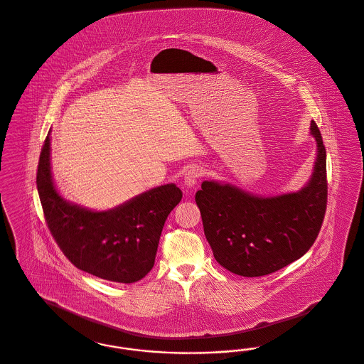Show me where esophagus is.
Returning a JSON list of instances; mask_svg holds the SVG:
<instances>
[{"label":"esophagus","mask_w":364,"mask_h":364,"mask_svg":"<svg viewBox=\"0 0 364 364\" xmlns=\"http://www.w3.org/2000/svg\"><path fill=\"white\" fill-rule=\"evenodd\" d=\"M201 176H203V169L201 168L196 166V165L191 166L188 171H187L186 176H184V181H183L184 187L187 189L193 188Z\"/></svg>","instance_id":"34e87169"}]
</instances>
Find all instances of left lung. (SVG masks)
I'll use <instances>...</instances> for the list:
<instances>
[{
	"mask_svg": "<svg viewBox=\"0 0 364 364\" xmlns=\"http://www.w3.org/2000/svg\"><path fill=\"white\" fill-rule=\"evenodd\" d=\"M311 136L317 146L314 172L296 192L259 196L228 183H201L195 200L204 235L215 259L228 272L266 276L312 247L326 215L328 191L326 148L314 121Z\"/></svg>",
	"mask_w": 364,
	"mask_h": 364,
	"instance_id": "1",
	"label": "left lung"
}]
</instances>
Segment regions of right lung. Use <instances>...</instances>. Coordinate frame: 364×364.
<instances>
[{"mask_svg":"<svg viewBox=\"0 0 364 364\" xmlns=\"http://www.w3.org/2000/svg\"><path fill=\"white\" fill-rule=\"evenodd\" d=\"M36 184L50 234L71 264L119 284L136 282L151 272L164 223L183 198L171 183L105 211L68 201L50 171V132L41 148Z\"/></svg>","mask_w":364,"mask_h":364,"instance_id":"add662e5","label":"right lung"}]
</instances>
